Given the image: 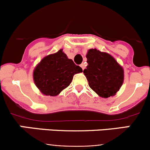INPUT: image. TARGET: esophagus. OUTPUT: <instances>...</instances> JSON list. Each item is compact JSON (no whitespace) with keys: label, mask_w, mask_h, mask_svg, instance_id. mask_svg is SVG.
I'll return each mask as SVG.
<instances>
[{"label":"esophagus","mask_w":150,"mask_h":150,"mask_svg":"<svg viewBox=\"0 0 150 150\" xmlns=\"http://www.w3.org/2000/svg\"><path fill=\"white\" fill-rule=\"evenodd\" d=\"M81 68H82L83 69H85V64H81Z\"/></svg>","instance_id":"1"}]
</instances>
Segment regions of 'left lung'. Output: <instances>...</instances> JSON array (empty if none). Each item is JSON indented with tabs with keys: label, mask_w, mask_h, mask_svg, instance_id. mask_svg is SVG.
<instances>
[{
	"label": "left lung",
	"mask_w": 150,
	"mask_h": 150,
	"mask_svg": "<svg viewBox=\"0 0 150 150\" xmlns=\"http://www.w3.org/2000/svg\"><path fill=\"white\" fill-rule=\"evenodd\" d=\"M86 58L83 73L91 88L102 98L115 96L123 83L122 66L110 54L96 48L88 50Z\"/></svg>",
	"instance_id": "left-lung-1"
}]
</instances>
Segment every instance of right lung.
Segmentation results:
<instances>
[{"label":"right lung","instance_id":"right-lung-1","mask_svg":"<svg viewBox=\"0 0 150 150\" xmlns=\"http://www.w3.org/2000/svg\"><path fill=\"white\" fill-rule=\"evenodd\" d=\"M72 59L60 49L43 57L33 70V81L36 87L46 96H56L69 86L74 75L82 72Z\"/></svg>","mask_w":150,"mask_h":150}]
</instances>
